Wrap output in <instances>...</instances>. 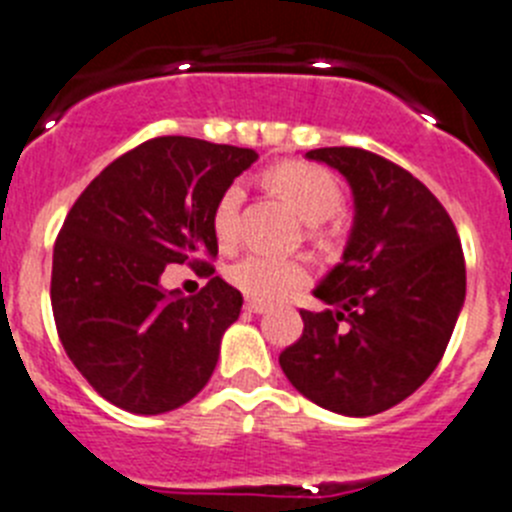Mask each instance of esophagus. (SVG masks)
I'll return each mask as SVG.
<instances>
[{"mask_svg":"<svg viewBox=\"0 0 512 512\" xmlns=\"http://www.w3.org/2000/svg\"><path fill=\"white\" fill-rule=\"evenodd\" d=\"M245 308L250 313H257V316H262V313H267V306L262 301H255V298H247L245 301Z\"/></svg>","mask_w":512,"mask_h":512,"instance_id":"obj_1","label":"esophagus"}]
</instances>
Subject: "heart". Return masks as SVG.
Here are the masks:
<instances>
[{
	"mask_svg": "<svg viewBox=\"0 0 512 512\" xmlns=\"http://www.w3.org/2000/svg\"><path fill=\"white\" fill-rule=\"evenodd\" d=\"M267 183L283 193L288 204L301 214L306 224H321L339 214L344 193L329 170L306 163H283L267 173ZM245 204V186L229 183L214 206L216 239L224 247H232L239 237V216ZM311 270L298 257H278L270 252H250L229 270V278L242 293L257 301H280L308 280Z\"/></svg>",
	"mask_w": 512,
	"mask_h": 512,
	"instance_id": "b5f03b06",
	"label": "heart"
}]
</instances>
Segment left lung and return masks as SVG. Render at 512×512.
Returning a JSON list of instances; mask_svg holds the SVG:
<instances>
[{
    "label": "left lung",
    "mask_w": 512,
    "mask_h": 512,
    "mask_svg": "<svg viewBox=\"0 0 512 512\" xmlns=\"http://www.w3.org/2000/svg\"><path fill=\"white\" fill-rule=\"evenodd\" d=\"M308 160L347 178L354 222L342 262L313 288L303 336L280 354L290 385L331 413L362 418L416 393L444 357L467 293L449 214L408 170L359 147Z\"/></svg>",
    "instance_id": "1"
}]
</instances>
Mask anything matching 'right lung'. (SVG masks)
<instances>
[{"mask_svg":"<svg viewBox=\"0 0 512 512\" xmlns=\"http://www.w3.org/2000/svg\"><path fill=\"white\" fill-rule=\"evenodd\" d=\"M255 150L155 137L124 153L78 196L53 247L58 336L91 388L117 408L158 416L204 390L242 293L219 275L199 297L168 291L170 261L214 274L211 216Z\"/></svg>","mask_w":512,"mask_h":512,"instance_id":"1","label":"right lung"}]
</instances>
